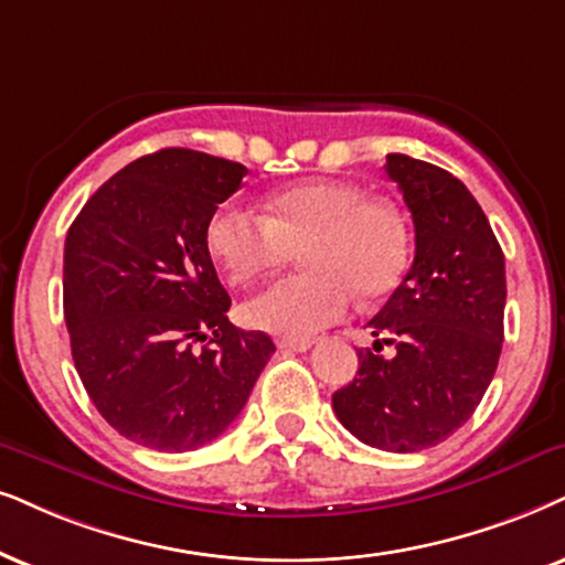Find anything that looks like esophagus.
Here are the masks:
<instances>
[{
	"label": "esophagus",
	"instance_id": "obj_1",
	"mask_svg": "<svg viewBox=\"0 0 565 565\" xmlns=\"http://www.w3.org/2000/svg\"><path fill=\"white\" fill-rule=\"evenodd\" d=\"M312 347V339H281L278 341V349L284 352H307Z\"/></svg>",
	"mask_w": 565,
	"mask_h": 565
}]
</instances>
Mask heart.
Masks as SVG:
<instances>
[{
  "label": "heart",
  "mask_w": 565,
  "mask_h": 565,
  "mask_svg": "<svg viewBox=\"0 0 565 565\" xmlns=\"http://www.w3.org/2000/svg\"><path fill=\"white\" fill-rule=\"evenodd\" d=\"M205 239L232 287H247L302 247L305 270L278 278L242 307L247 326L287 339H305L344 318L354 291L362 299L385 297L409 260L402 213L344 180H310L276 192L268 213L224 205L211 216Z\"/></svg>",
  "instance_id": "heart-1"
}]
</instances>
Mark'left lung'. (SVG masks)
<instances>
[{
    "label": "left lung",
    "mask_w": 565,
    "mask_h": 565,
    "mask_svg": "<svg viewBox=\"0 0 565 565\" xmlns=\"http://www.w3.org/2000/svg\"><path fill=\"white\" fill-rule=\"evenodd\" d=\"M414 221V263L370 320L354 381L333 394L349 433L383 451L438 446L472 417L503 347L505 260L461 180L404 153L385 156ZM383 345H396L385 361Z\"/></svg>",
    "instance_id": "left-lung-1"
}]
</instances>
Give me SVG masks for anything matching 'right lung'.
<instances>
[{"label":"right lung","instance_id":"right-lung-1","mask_svg":"<svg viewBox=\"0 0 565 565\" xmlns=\"http://www.w3.org/2000/svg\"><path fill=\"white\" fill-rule=\"evenodd\" d=\"M247 167L190 148L127 163L64 239V320L75 370L119 435L192 451L239 417L276 352L232 326L205 230Z\"/></svg>","mask_w":565,"mask_h":565}]
</instances>
